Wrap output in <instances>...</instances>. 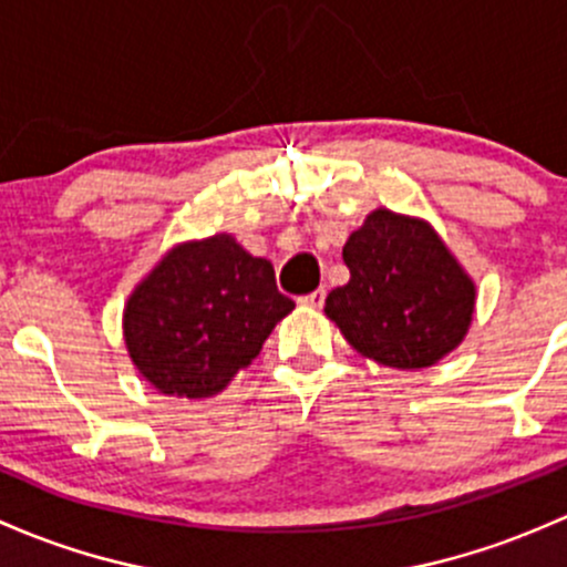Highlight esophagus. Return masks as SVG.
Segmentation results:
<instances>
[{"instance_id": "esophagus-1", "label": "esophagus", "mask_w": 567, "mask_h": 567, "mask_svg": "<svg viewBox=\"0 0 567 567\" xmlns=\"http://www.w3.org/2000/svg\"><path fill=\"white\" fill-rule=\"evenodd\" d=\"M324 297H327V291L324 289H317V291H311V295H302L300 297V306L322 308L324 306Z\"/></svg>"}]
</instances>
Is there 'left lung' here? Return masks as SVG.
I'll use <instances>...</instances> for the list:
<instances>
[{"label":"left lung","instance_id":"obj_1","mask_svg":"<svg viewBox=\"0 0 567 567\" xmlns=\"http://www.w3.org/2000/svg\"><path fill=\"white\" fill-rule=\"evenodd\" d=\"M343 261L349 284L327 295L324 313L360 354L425 369L466 336L475 284L429 224L377 209L343 245Z\"/></svg>","mask_w":567,"mask_h":567}]
</instances>
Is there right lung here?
<instances>
[{
    "label": "right lung",
    "mask_w": 567,
    "mask_h": 567,
    "mask_svg": "<svg viewBox=\"0 0 567 567\" xmlns=\"http://www.w3.org/2000/svg\"><path fill=\"white\" fill-rule=\"evenodd\" d=\"M291 308L270 261L215 235L174 248L136 286L125 308V343L161 393L207 399L259 354Z\"/></svg>",
    "instance_id": "add662e5"
}]
</instances>
